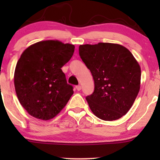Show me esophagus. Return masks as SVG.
Returning <instances> with one entry per match:
<instances>
[{
  "label": "esophagus",
  "mask_w": 160,
  "mask_h": 160,
  "mask_svg": "<svg viewBox=\"0 0 160 160\" xmlns=\"http://www.w3.org/2000/svg\"><path fill=\"white\" fill-rule=\"evenodd\" d=\"M76 89H77V90H78V91L81 90V86H80V85L77 86H76Z\"/></svg>",
  "instance_id": "esophagus-1"
}]
</instances>
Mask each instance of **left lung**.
Masks as SVG:
<instances>
[{
  "instance_id": "obj_1",
  "label": "left lung",
  "mask_w": 160,
  "mask_h": 160,
  "mask_svg": "<svg viewBox=\"0 0 160 160\" xmlns=\"http://www.w3.org/2000/svg\"><path fill=\"white\" fill-rule=\"evenodd\" d=\"M79 54L94 80V92L86 98L92 112L106 121L126 114L141 85V68L132 52L117 43H98L80 45Z\"/></svg>"
}]
</instances>
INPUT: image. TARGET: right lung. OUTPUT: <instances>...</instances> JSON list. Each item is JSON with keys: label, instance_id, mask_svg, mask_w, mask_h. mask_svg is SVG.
Masks as SVG:
<instances>
[{"label": "right lung", "instance_id": "obj_1", "mask_svg": "<svg viewBox=\"0 0 160 160\" xmlns=\"http://www.w3.org/2000/svg\"><path fill=\"white\" fill-rule=\"evenodd\" d=\"M74 46L59 40H43L31 45L20 56L14 85L20 104L32 117L52 119L74 93L61 68L72 57Z\"/></svg>", "mask_w": 160, "mask_h": 160}]
</instances>
